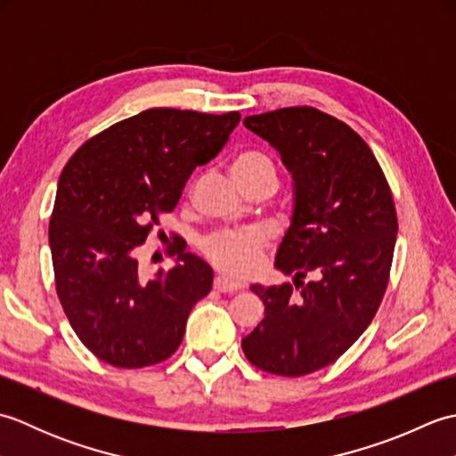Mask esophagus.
<instances>
[{
  "label": "esophagus",
  "mask_w": 456,
  "mask_h": 456,
  "mask_svg": "<svg viewBox=\"0 0 456 456\" xmlns=\"http://www.w3.org/2000/svg\"><path fill=\"white\" fill-rule=\"evenodd\" d=\"M213 288L223 294H233L237 289H240V284L231 282V280H227L225 276H216V280H213Z\"/></svg>",
  "instance_id": "obj_1"
}]
</instances>
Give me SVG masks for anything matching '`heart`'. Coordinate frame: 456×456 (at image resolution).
Listing matches in <instances>:
<instances>
[{"mask_svg":"<svg viewBox=\"0 0 456 456\" xmlns=\"http://www.w3.org/2000/svg\"><path fill=\"white\" fill-rule=\"evenodd\" d=\"M231 172L240 186L256 180L276 182V162L263 151L239 152ZM268 237L260 229H223L201 239V250L221 273L235 278L253 276L266 248Z\"/></svg>","mask_w":456,"mask_h":456,"instance_id":"obj_1","label":"heart"}]
</instances>
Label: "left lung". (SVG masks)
<instances>
[{"label":"left lung","mask_w":456,"mask_h":456,"mask_svg":"<svg viewBox=\"0 0 456 456\" xmlns=\"http://www.w3.org/2000/svg\"><path fill=\"white\" fill-rule=\"evenodd\" d=\"M294 178V216L276 253L292 284L250 289L265 317L240 346L278 376L329 366L370 325L388 288L398 235L392 191L370 147L346 123L315 108L245 118ZM309 273L314 281L304 283Z\"/></svg>","instance_id":"obj_1"}]
</instances>
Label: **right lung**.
Instances as JSON below:
<instances>
[{"label":"right lung","instance_id":"1","mask_svg":"<svg viewBox=\"0 0 456 456\" xmlns=\"http://www.w3.org/2000/svg\"><path fill=\"white\" fill-rule=\"evenodd\" d=\"M239 121V111L154 108L111 125L68 160L48 225L56 294L76 335L102 361L142 368L176 353L213 270L174 240L176 266L144 278L137 248Z\"/></svg>","mask_w":456,"mask_h":456}]
</instances>
